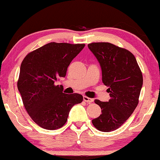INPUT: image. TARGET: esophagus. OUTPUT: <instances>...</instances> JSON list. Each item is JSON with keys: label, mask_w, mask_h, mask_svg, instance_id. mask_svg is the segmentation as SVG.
<instances>
[{"label": "esophagus", "mask_w": 160, "mask_h": 160, "mask_svg": "<svg viewBox=\"0 0 160 160\" xmlns=\"http://www.w3.org/2000/svg\"><path fill=\"white\" fill-rule=\"evenodd\" d=\"M83 100L85 101V102L88 103V104H91V103H92V101H93V99L90 98H88V97H86V96H84V97H83Z\"/></svg>", "instance_id": "esophagus-1"}]
</instances>
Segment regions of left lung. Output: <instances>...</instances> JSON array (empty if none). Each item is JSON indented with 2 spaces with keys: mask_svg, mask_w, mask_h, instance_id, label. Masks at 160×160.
Here are the masks:
<instances>
[{
  "mask_svg": "<svg viewBox=\"0 0 160 160\" xmlns=\"http://www.w3.org/2000/svg\"><path fill=\"white\" fill-rule=\"evenodd\" d=\"M88 46L100 64L102 82L111 97L107 102L94 100L102 114L92 123L98 130L111 132L119 128L137 108L142 72L134 56L127 49L110 42H92Z\"/></svg>",
  "mask_w": 160,
  "mask_h": 160,
  "instance_id": "left-lung-1",
  "label": "left lung"
}]
</instances>
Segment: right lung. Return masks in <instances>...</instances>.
Segmentation results:
<instances>
[{
  "label": "right lung",
  "instance_id": "1",
  "mask_svg": "<svg viewBox=\"0 0 160 160\" xmlns=\"http://www.w3.org/2000/svg\"><path fill=\"white\" fill-rule=\"evenodd\" d=\"M85 46L49 42L27 54L22 62L18 90L27 113L41 128H62L71 108L83 100L79 94L63 93L56 82L66 76L68 66Z\"/></svg>",
  "mask_w": 160,
  "mask_h": 160
}]
</instances>
